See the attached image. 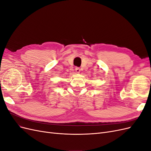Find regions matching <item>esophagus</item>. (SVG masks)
<instances>
[{
  "label": "esophagus",
  "instance_id": "1",
  "mask_svg": "<svg viewBox=\"0 0 151 151\" xmlns=\"http://www.w3.org/2000/svg\"><path fill=\"white\" fill-rule=\"evenodd\" d=\"M80 71H81L80 68H79V67H76V72L77 73H79V72H80Z\"/></svg>",
  "mask_w": 151,
  "mask_h": 151
}]
</instances>
